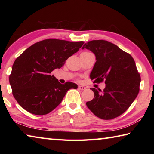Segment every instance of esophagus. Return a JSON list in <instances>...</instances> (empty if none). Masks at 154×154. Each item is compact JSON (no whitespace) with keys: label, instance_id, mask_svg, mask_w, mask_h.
<instances>
[{"label":"esophagus","instance_id":"esophagus-1","mask_svg":"<svg viewBox=\"0 0 154 154\" xmlns=\"http://www.w3.org/2000/svg\"><path fill=\"white\" fill-rule=\"evenodd\" d=\"M78 88H79V89L81 90H84L86 89V88H85V86H83V85H79V86H78Z\"/></svg>","mask_w":154,"mask_h":154}]
</instances>
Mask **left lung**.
Returning a JSON list of instances; mask_svg holds the SVG:
<instances>
[{"label": "left lung", "instance_id": "left-lung-1", "mask_svg": "<svg viewBox=\"0 0 154 154\" xmlns=\"http://www.w3.org/2000/svg\"><path fill=\"white\" fill-rule=\"evenodd\" d=\"M84 48L96 56L90 79L97 83L105 81L106 84L103 91L91 88L94 98L86 105L99 118H116L130 107L139 94L140 77L135 62L128 53L106 41H88Z\"/></svg>", "mask_w": 154, "mask_h": 154}]
</instances>
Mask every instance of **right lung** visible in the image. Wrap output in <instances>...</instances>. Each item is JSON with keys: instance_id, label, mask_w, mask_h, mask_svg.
Masks as SVG:
<instances>
[{"instance_id": "right-lung-1", "label": "right lung", "mask_w": 154, "mask_h": 154, "mask_svg": "<svg viewBox=\"0 0 154 154\" xmlns=\"http://www.w3.org/2000/svg\"><path fill=\"white\" fill-rule=\"evenodd\" d=\"M84 42L49 38L29 47L15 60L9 75L12 94L18 104L30 113L42 116L54 110L68 90L77 89L71 82L61 84L51 75Z\"/></svg>"}]
</instances>
